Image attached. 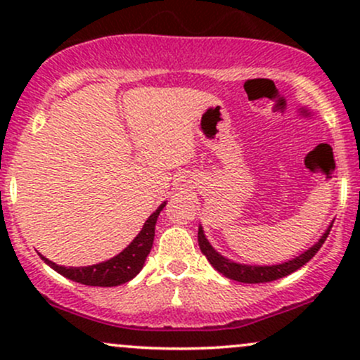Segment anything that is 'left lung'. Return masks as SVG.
<instances>
[{
  "label": "left lung",
  "instance_id": "8db88e82",
  "mask_svg": "<svg viewBox=\"0 0 360 360\" xmlns=\"http://www.w3.org/2000/svg\"><path fill=\"white\" fill-rule=\"evenodd\" d=\"M330 230H332V225L326 229L323 237H321L320 240L311 247V249H308L304 254H301L300 257L288 260V262L279 264V266H242V264L232 262V260L225 259L223 255L218 254L212 245H210V242L206 240L201 226L200 230H198V242H200V249L206 255V259L210 260V264H212L218 272H221L225 278L238 281V283L259 284V283H271V281L281 279L284 278V276L291 274V272L298 271L300 267H303L304 264H307L309 259L315 257L316 252L321 249V245L325 243L326 237H328Z\"/></svg>",
  "mask_w": 360,
  "mask_h": 360
}]
</instances>
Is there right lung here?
Instances as JSON below:
<instances>
[{
    "label": "right lung",
    "mask_w": 360,
    "mask_h": 360,
    "mask_svg": "<svg viewBox=\"0 0 360 360\" xmlns=\"http://www.w3.org/2000/svg\"><path fill=\"white\" fill-rule=\"evenodd\" d=\"M164 206H166V203L160 205L159 208L148 217V220L143 223L140 233L134 238V242H131L125 250L120 252L118 255L106 260V262L94 264V266L88 267H64L57 266L56 262H52V260L45 257L42 259L53 271H57L59 274L64 276V278L86 284V286L111 288L118 286V284H125L130 279H134L143 267V262H146L148 252L152 249V243H154L157 217L162 212Z\"/></svg>",
    "instance_id": "add662e5"
}]
</instances>
